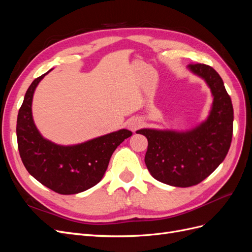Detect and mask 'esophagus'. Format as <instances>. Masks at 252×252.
Returning <instances> with one entry per match:
<instances>
[{"label": "esophagus", "mask_w": 252, "mask_h": 252, "mask_svg": "<svg viewBox=\"0 0 252 252\" xmlns=\"http://www.w3.org/2000/svg\"><path fill=\"white\" fill-rule=\"evenodd\" d=\"M139 126H140V124L138 123V122H131V123H129V125H128L129 129H131L132 131H135L136 129L139 128Z\"/></svg>", "instance_id": "obj_1"}]
</instances>
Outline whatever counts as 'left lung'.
<instances>
[{"label": "left lung", "instance_id": "8db88e82", "mask_svg": "<svg viewBox=\"0 0 252 252\" xmlns=\"http://www.w3.org/2000/svg\"><path fill=\"white\" fill-rule=\"evenodd\" d=\"M189 70L205 80L213 96L209 117L185 132L140 129L148 148L145 164L156 180L175 187L199 184L224 161L230 148L233 107L220 74L205 64H189Z\"/></svg>", "mask_w": 252, "mask_h": 252}]
</instances>
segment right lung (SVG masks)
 Segmentation results:
<instances>
[{
  "label": "right lung",
  "mask_w": 252,
  "mask_h": 252,
  "mask_svg": "<svg viewBox=\"0 0 252 252\" xmlns=\"http://www.w3.org/2000/svg\"><path fill=\"white\" fill-rule=\"evenodd\" d=\"M49 71L26 91L17 121L18 148L25 168L36 181L60 194H75L102 180L113 151L132 132L121 129L71 146L44 139L34 125L32 104L37 84Z\"/></svg>",
  "instance_id": "right-lung-1"
}]
</instances>
